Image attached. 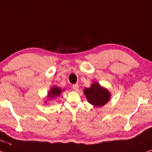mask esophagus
Segmentation results:
<instances>
[{"label":"esophagus","instance_id":"1","mask_svg":"<svg viewBox=\"0 0 152 152\" xmlns=\"http://www.w3.org/2000/svg\"><path fill=\"white\" fill-rule=\"evenodd\" d=\"M78 88H79V85L78 84H75V85H72V89H73L74 91H77L78 90Z\"/></svg>","mask_w":152,"mask_h":152}]
</instances>
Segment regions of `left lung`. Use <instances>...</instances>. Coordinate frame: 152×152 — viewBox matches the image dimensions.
I'll use <instances>...</instances> for the list:
<instances>
[{
    "mask_svg": "<svg viewBox=\"0 0 152 152\" xmlns=\"http://www.w3.org/2000/svg\"><path fill=\"white\" fill-rule=\"evenodd\" d=\"M84 94L88 102L95 107H102L109 102L111 95L107 88L102 87L97 82L93 83L90 88H86Z\"/></svg>",
    "mask_w": 152,
    "mask_h": 152,
    "instance_id": "1",
    "label": "left lung"
}]
</instances>
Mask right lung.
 <instances>
[{
	"label": "right lung",
	"mask_w": 152,
	"mask_h": 152,
	"mask_svg": "<svg viewBox=\"0 0 152 152\" xmlns=\"http://www.w3.org/2000/svg\"><path fill=\"white\" fill-rule=\"evenodd\" d=\"M63 91L61 90L59 87H57V86H53L50 88V90L48 93V98L50 99H52L53 98L59 97Z\"/></svg>",
	"instance_id": "1"
}]
</instances>
